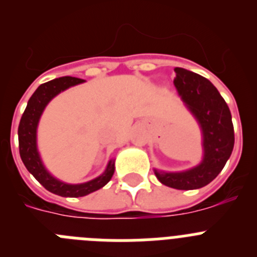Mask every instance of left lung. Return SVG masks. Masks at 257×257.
<instances>
[{
  "label": "left lung",
  "mask_w": 257,
  "mask_h": 257,
  "mask_svg": "<svg viewBox=\"0 0 257 257\" xmlns=\"http://www.w3.org/2000/svg\"><path fill=\"white\" fill-rule=\"evenodd\" d=\"M174 83L183 101L199 122L205 156L201 165L184 172H160L157 179L174 189H198L210 184L224 169L234 147V127L228 104L205 77L175 68Z\"/></svg>",
  "instance_id": "left-lung-1"
}]
</instances>
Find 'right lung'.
<instances>
[{
    "mask_svg": "<svg viewBox=\"0 0 257 257\" xmlns=\"http://www.w3.org/2000/svg\"><path fill=\"white\" fill-rule=\"evenodd\" d=\"M82 82L83 79L67 76L42 83L28 100L26 110L23 113L22 119H20L19 128H18L20 158H22L27 170L35 176L36 180L45 189L61 197H83L86 194H90V193L103 188L114 174V161L112 160L109 161L106 170L99 178L87 181V183L72 185V184L61 183V181L56 180L55 178H52L41 162L40 154L37 152V145H36V131H37L38 121H40V117L44 112L45 106L59 92L64 91L65 88L70 87V86L78 85V83Z\"/></svg>",
    "mask_w": 257,
    "mask_h": 257,
    "instance_id": "right-lung-1",
    "label": "right lung"
}]
</instances>
